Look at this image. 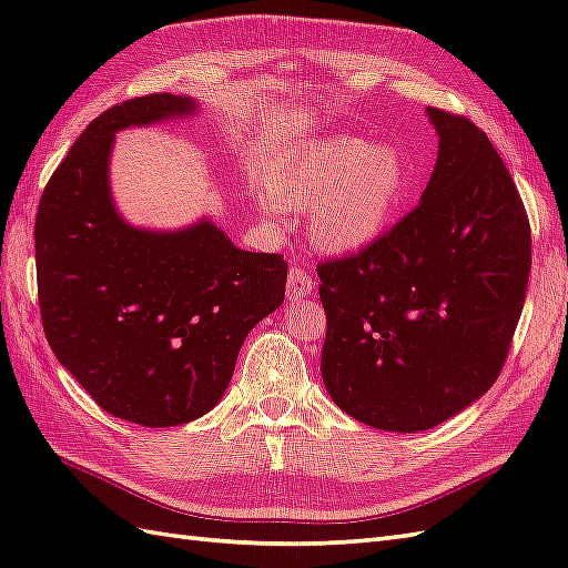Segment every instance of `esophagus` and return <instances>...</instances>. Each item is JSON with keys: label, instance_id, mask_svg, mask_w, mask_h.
<instances>
[{"label": "esophagus", "instance_id": "esophagus-1", "mask_svg": "<svg viewBox=\"0 0 568 568\" xmlns=\"http://www.w3.org/2000/svg\"><path fill=\"white\" fill-rule=\"evenodd\" d=\"M313 288H315V282L306 270H301V267L288 270V280H286V296L288 298L298 301L303 296H308Z\"/></svg>", "mask_w": 568, "mask_h": 568}]
</instances>
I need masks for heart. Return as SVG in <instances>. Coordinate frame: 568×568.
<instances>
[{"label":"heart","mask_w":568,"mask_h":568,"mask_svg":"<svg viewBox=\"0 0 568 568\" xmlns=\"http://www.w3.org/2000/svg\"><path fill=\"white\" fill-rule=\"evenodd\" d=\"M265 190L284 210H308L311 239L325 251L354 253L393 226L409 192V165L393 144L335 134L276 165Z\"/></svg>","instance_id":"1"}]
</instances>
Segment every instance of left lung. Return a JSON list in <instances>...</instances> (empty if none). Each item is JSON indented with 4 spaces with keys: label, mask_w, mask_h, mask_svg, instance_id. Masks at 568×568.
Listing matches in <instances>:
<instances>
[{
    "label": "left lung",
    "mask_w": 568,
    "mask_h": 568,
    "mask_svg": "<svg viewBox=\"0 0 568 568\" xmlns=\"http://www.w3.org/2000/svg\"><path fill=\"white\" fill-rule=\"evenodd\" d=\"M426 115L438 159L422 202L364 251L317 265L325 388L349 417L397 434L491 388L530 274L528 214L489 136L465 115Z\"/></svg>",
    "instance_id": "1"
}]
</instances>
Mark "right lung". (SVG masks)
<instances>
[{"label":"right lung","mask_w":568,"mask_h":568,"mask_svg":"<svg viewBox=\"0 0 568 568\" xmlns=\"http://www.w3.org/2000/svg\"><path fill=\"white\" fill-rule=\"evenodd\" d=\"M185 95L118 103L81 132L36 216L43 329L95 405L142 426H178L226 393L243 342L282 306L286 260L233 245L210 219L130 226L110 195L115 132L192 115Z\"/></svg>","instance_id":"1"}]
</instances>
